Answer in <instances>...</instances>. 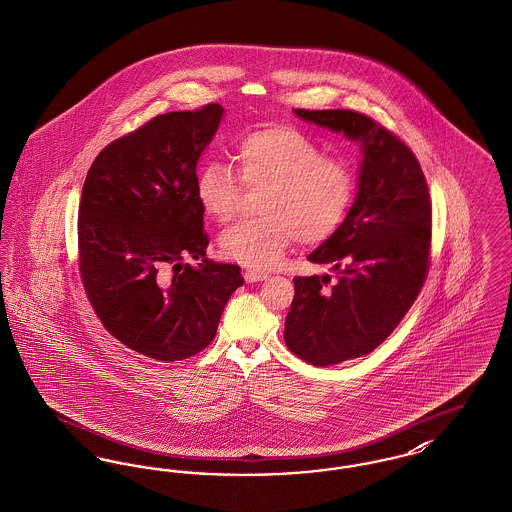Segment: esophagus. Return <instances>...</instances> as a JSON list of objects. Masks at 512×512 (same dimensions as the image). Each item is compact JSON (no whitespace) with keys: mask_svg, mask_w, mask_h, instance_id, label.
I'll list each match as a JSON object with an SVG mask.
<instances>
[{"mask_svg":"<svg viewBox=\"0 0 512 512\" xmlns=\"http://www.w3.org/2000/svg\"><path fill=\"white\" fill-rule=\"evenodd\" d=\"M243 278H245L247 282H257V280L269 278V274L263 271H255V269H245V271H243Z\"/></svg>","mask_w":512,"mask_h":512,"instance_id":"esophagus-1","label":"esophagus"}]
</instances>
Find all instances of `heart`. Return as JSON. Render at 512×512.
<instances>
[{
	"label": "heart",
	"instance_id": "b5f03b06",
	"mask_svg": "<svg viewBox=\"0 0 512 512\" xmlns=\"http://www.w3.org/2000/svg\"><path fill=\"white\" fill-rule=\"evenodd\" d=\"M240 176L220 160L195 172V199L203 212L226 222L247 189H265L261 218L236 222L220 234V253L249 269H271L294 240L313 245L342 226L356 197V170L300 127L263 125L243 133L236 145Z\"/></svg>",
	"mask_w": 512,
	"mask_h": 512
}]
</instances>
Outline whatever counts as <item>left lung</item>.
I'll list each match as a JSON object with an SVG mask.
<instances>
[{
  "mask_svg": "<svg viewBox=\"0 0 512 512\" xmlns=\"http://www.w3.org/2000/svg\"><path fill=\"white\" fill-rule=\"evenodd\" d=\"M301 120L360 141V187L342 226L309 261L331 276L294 278L284 340L311 365L373 352L404 319L429 271L431 199L420 162L387 127L354 110H296Z\"/></svg>",
  "mask_w": 512,
  "mask_h": 512,
  "instance_id": "8db88e82",
  "label": "left lung"
}]
</instances>
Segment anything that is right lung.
I'll return each mask as SVG.
<instances>
[{"mask_svg":"<svg viewBox=\"0 0 512 512\" xmlns=\"http://www.w3.org/2000/svg\"><path fill=\"white\" fill-rule=\"evenodd\" d=\"M222 106L160 114L94 158L79 203V272L96 317L127 348L191 358L214 338L240 267L212 263L195 172ZM187 256L202 263L183 264Z\"/></svg>","mask_w":512,"mask_h":512,"instance_id":"obj_1","label":"right lung"}]
</instances>
